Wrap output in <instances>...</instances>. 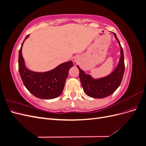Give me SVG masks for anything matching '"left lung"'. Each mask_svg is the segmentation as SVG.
Here are the masks:
<instances>
[{
	"instance_id": "left-lung-1",
	"label": "left lung",
	"mask_w": 146,
	"mask_h": 146,
	"mask_svg": "<svg viewBox=\"0 0 146 146\" xmlns=\"http://www.w3.org/2000/svg\"><path fill=\"white\" fill-rule=\"evenodd\" d=\"M121 48V57L119 63L113 71L108 76L95 78L91 75L86 74L77 65L79 69V78L85 93L89 97L102 99L112 94L120 85L125 70L124 57L123 49L116 34L113 33Z\"/></svg>"
}]
</instances>
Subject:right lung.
I'll return each instance as SVG.
<instances>
[{"label":"right lung","instance_id":"obj_1","mask_svg":"<svg viewBox=\"0 0 146 146\" xmlns=\"http://www.w3.org/2000/svg\"><path fill=\"white\" fill-rule=\"evenodd\" d=\"M28 35L19 51V72L25 88L30 93L41 99H52L60 96L63 91L69 70L73 66L72 61L61 63L54 69L44 72H34L26 67L22 54V48Z\"/></svg>","mask_w":146,"mask_h":146}]
</instances>
